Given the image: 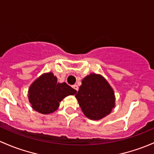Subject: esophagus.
<instances>
[{
	"label": "esophagus",
	"mask_w": 154,
	"mask_h": 154,
	"mask_svg": "<svg viewBox=\"0 0 154 154\" xmlns=\"http://www.w3.org/2000/svg\"><path fill=\"white\" fill-rule=\"evenodd\" d=\"M72 88H74V89H75L76 91H78V89H79V87H78V85H72Z\"/></svg>",
	"instance_id": "34e87169"
}]
</instances>
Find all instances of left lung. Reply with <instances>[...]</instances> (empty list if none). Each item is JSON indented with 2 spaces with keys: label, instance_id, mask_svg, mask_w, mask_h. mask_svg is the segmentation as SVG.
Masks as SVG:
<instances>
[{
  "label": "left lung",
  "instance_id": "left-lung-1",
  "mask_svg": "<svg viewBox=\"0 0 154 154\" xmlns=\"http://www.w3.org/2000/svg\"><path fill=\"white\" fill-rule=\"evenodd\" d=\"M75 97L83 114L91 120L106 117L115 107L114 89L103 76L95 73L84 77Z\"/></svg>",
  "mask_w": 154,
  "mask_h": 154
}]
</instances>
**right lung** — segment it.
<instances>
[{
  "mask_svg": "<svg viewBox=\"0 0 154 154\" xmlns=\"http://www.w3.org/2000/svg\"><path fill=\"white\" fill-rule=\"evenodd\" d=\"M77 91L66 82H57L52 72L44 73L38 77L29 86V101L35 111L43 114L54 112L66 97L74 95Z\"/></svg>",
  "mask_w": 154,
  "mask_h": 154,
  "instance_id": "add662e5",
  "label": "right lung"
}]
</instances>
